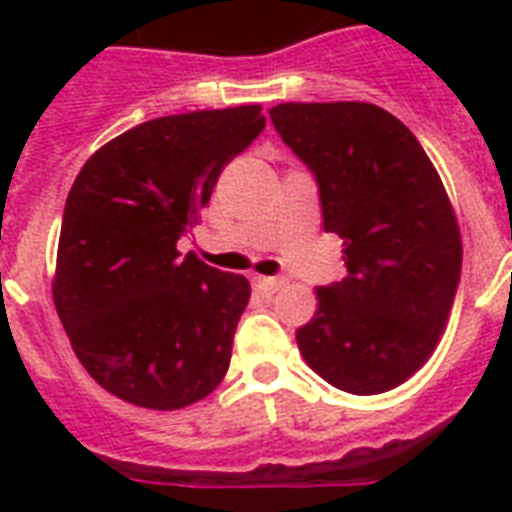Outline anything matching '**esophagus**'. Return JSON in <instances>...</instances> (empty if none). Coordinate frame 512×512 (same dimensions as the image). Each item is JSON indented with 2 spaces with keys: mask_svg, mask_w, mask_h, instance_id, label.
Returning a JSON list of instances; mask_svg holds the SVG:
<instances>
[{
  "mask_svg": "<svg viewBox=\"0 0 512 512\" xmlns=\"http://www.w3.org/2000/svg\"><path fill=\"white\" fill-rule=\"evenodd\" d=\"M284 287V281L281 279H271V276H257L255 279V289L260 295H273V292H279Z\"/></svg>",
  "mask_w": 512,
  "mask_h": 512,
  "instance_id": "obj_1",
  "label": "esophagus"
}]
</instances>
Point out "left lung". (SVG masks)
Here are the masks:
<instances>
[{"mask_svg":"<svg viewBox=\"0 0 512 512\" xmlns=\"http://www.w3.org/2000/svg\"><path fill=\"white\" fill-rule=\"evenodd\" d=\"M271 122L319 183L348 276L316 289L297 345L329 385L374 396L436 350L462 271L460 225L406 124L372 103H281Z\"/></svg>","mask_w":512,"mask_h":512,"instance_id":"1","label":"left lung"}]
</instances>
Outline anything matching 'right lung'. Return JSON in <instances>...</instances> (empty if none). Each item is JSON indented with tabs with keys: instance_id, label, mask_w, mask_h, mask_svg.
I'll return each mask as SVG.
<instances>
[{
	"instance_id": "1",
	"label": "right lung",
	"mask_w": 512,
	"mask_h": 512,
	"mask_svg": "<svg viewBox=\"0 0 512 512\" xmlns=\"http://www.w3.org/2000/svg\"><path fill=\"white\" fill-rule=\"evenodd\" d=\"M263 127L260 106L151 119L98 148L68 191L52 300L76 358L127 404L183 409L228 372L249 281L177 241Z\"/></svg>"
}]
</instances>
